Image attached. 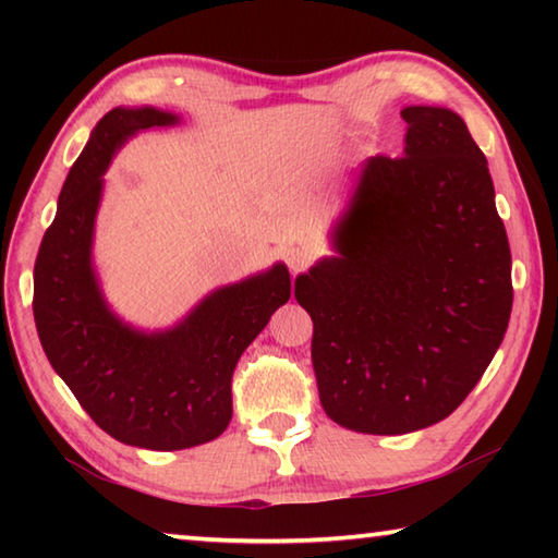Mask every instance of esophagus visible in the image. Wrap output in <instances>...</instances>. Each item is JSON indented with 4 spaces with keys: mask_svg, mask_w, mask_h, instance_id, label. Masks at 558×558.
I'll use <instances>...</instances> for the list:
<instances>
[{
    "mask_svg": "<svg viewBox=\"0 0 558 558\" xmlns=\"http://www.w3.org/2000/svg\"><path fill=\"white\" fill-rule=\"evenodd\" d=\"M282 258H286L288 268L292 272H300L310 263L307 251L305 248H298V245H290V248H286V253H282Z\"/></svg>",
    "mask_w": 558,
    "mask_h": 558,
    "instance_id": "obj_1",
    "label": "esophagus"
}]
</instances>
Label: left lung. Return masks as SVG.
<instances>
[{"label": "left lung", "mask_w": 558, "mask_h": 558, "mask_svg": "<svg viewBox=\"0 0 558 558\" xmlns=\"http://www.w3.org/2000/svg\"><path fill=\"white\" fill-rule=\"evenodd\" d=\"M403 157H369L337 256L295 280L319 403L372 436L428 428L483 379L512 313V253L483 149L458 112L409 106Z\"/></svg>", "instance_id": "obj_1"}]
</instances>
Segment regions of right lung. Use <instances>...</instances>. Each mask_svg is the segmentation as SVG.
<instances>
[{"label": "right lung", "instance_id": "right-lung-1", "mask_svg": "<svg viewBox=\"0 0 558 558\" xmlns=\"http://www.w3.org/2000/svg\"><path fill=\"white\" fill-rule=\"evenodd\" d=\"M174 122L155 108L102 116L65 177L34 266V319L53 372L108 436L147 450L221 436L233 415L235 364L290 300V272L276 263L214 290L165 332H140L110 313L90 260L102 174L128 137Z\"/></svg>", "mask_w": 558, "mask_h": 558}]
</instances>
